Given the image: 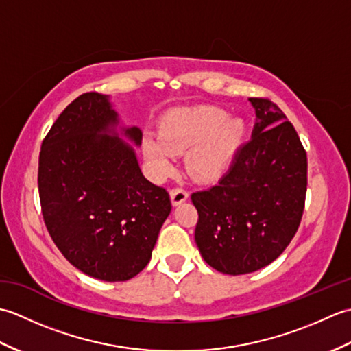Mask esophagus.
Masks as SVG:
<instances>
[{"mask_svg":"<svg viewBox=\"0 0 351 351\" xmlns=\"http://www.w3.org/2000/svg\"><path fill=\"white\" fill-rule=\"evenodd\" d=\"M170 199L173 205H180L189 199V193L184 189H173L170 191Z\"/></svg>","mask_w":351,"mask_h":351,"instance_id":"34e87169","label":"esophagus"}]
</instances>
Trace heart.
<instances>
[{
	"label": "heart",
	"instance_id": "heart-1",
	"mask_svg": "<svg viewBox=\"0 0 351 351\" xmlns=\"http://www.w3.org/2000/svg\"><path fill=\"white\" fill-rule=\"evenodd\" d=\"M245 136V123L240 117H229L217 107H197L178 111L160 126L158 134L143 140V155L156 175H167L175 154L189 152L187 169L199 181L221 176Z\"/></svg>",
	"mask_w": 351,
	"mask_h": 351
}]
</instances>
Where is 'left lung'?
Masks as SVG:
<instances>
[{
    "label": "left lung",
    "mask_w": 351,
    "mask_h": 351,
    "mask_svg": "<svg viewBox=\"0 0 351 351\" xmlns=\"http://www.w3.org/2000/svg\"><path fill=\"white\" fill-rule=\"evenodd\" d=\"M256 123L228 173L196 191L195 240L208 265L225 274L259 270L287 249L299 229L308 185L306 151L283 111L249 98Z\"/></svg>",
    "instance_id": "left-lung-1"
}]
</instances>
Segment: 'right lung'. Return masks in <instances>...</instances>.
Returning a JSON list of instances; mask_svg holds the SVG:
<instances>
[{"mask_svg": "<svg viewBox=\"0 0 351 351\" xmlns=\"http://www.w3.org/2000/svg\"><path fill=\"white\" fill-rule=\"evenodd\" d=\"M117 123L107 95H80L43 138L37 173L52 241L80 271L106 282L143 270L171 211L169 193L141 173ZM122 134L141 145L137 126Z\"/></svg>", "mask_w": 351, "mask_h": 351, "instance_id": "obj_1", "label": "right lung"}]
</instances>
